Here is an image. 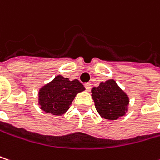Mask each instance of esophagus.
I'll return each instance as SVG.
<instances>
[{"mask_svg": "<svg viewBox=\"0 0 160 160\" xmlns=\"http://www.w3.org/2000/svg\"><path fill=\"white\" fill-rule=\"evenodd\" d=\"M84 86H85L87 91H90V89H91V84H90V83H85Z\"/></svg>", "mask_w": 160, "mask_h": 160, "instance_id": "obj_1", "label": "esophagus"}]
</instances>
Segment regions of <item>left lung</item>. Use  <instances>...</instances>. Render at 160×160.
<instances>
[{"mask_svg": "<svg viewBox=\"0 0 160 160\" xmlns=\"http://www.w3.org/2000/svg\"><path fill=\"white\" fill-rule=\"evenodd\" d=\"M91 93L95 108L100 117L115 120L124 116L128 111V97L114 80L100 82L99 87L92 88Z\"/></svg>", "mask_w": 160, "mask_h": 160, "instance_id": "obj_1", "label": "left lung"}]
</instances>
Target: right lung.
Listing matches in <instances>:
<instances>
[{
	"label": "right lung",
	"mask_w": 160,
	"mask_h": 160,
	"mask_svg": "<svg viewBox=\"0 0 160 160\" xmlns=\"http://www.w3.org/2000/svg\"><path fill=\"white\" fill-rule=\"evenodd\" d=\"M83 90L85 88L78 80H70L58 75L39 90V105L43 111L61 116L70 108L76 95Z\"/></svg>",
	"instance_id": "1"
}]
</instances>
